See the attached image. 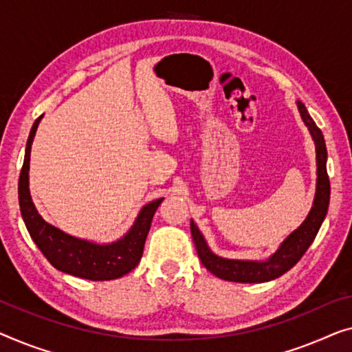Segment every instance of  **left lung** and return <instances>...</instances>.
<instances>
[{"label": "left lung", "mask_w": 352, "mask_h": 352, "mask_svg": "<svg viewBox=\"0 0 352 352\" xmlns=\"http://www.w3.org/2000/svg\"><path fill=\"white\" fill-rule=\"evenodd\" d=\"M297 109L303 123H305L308 131H310V135L314 142V148H316L318 178L313 207L310 210V213L307 214L305 221H303L296 230H292V232L283 240L281 245L278 246L275 253L265 261L228 259L214 254L207 245L202 232L196 226V223L191 219V235L194 245H196L199 259H201L202 265L206 267L208 272H212L214 276L221 278V280L234 283H265L286 274V272L292 269V267L300 261L302 256L305 254L308 246L313 243L314 237H316L324 218H326L330 201L326 140H324L321 129H319L316 123L313 122L307 107L303 106L300 101H297Z\"/></svg>", "instance_id": "left-lung-1"}]
</instances>
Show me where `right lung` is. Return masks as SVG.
Masks as SVG:
<instances>
[{"instance_id":"1","label":"right lung","mask_w":352,"mask_h":352,"mask_svg":"<svg viewBox=\"0 0 352 352\" xmlns=\"http://www.w3.org/2000/svg\"><path fill=\"white\" fill-rule=\"evenodd\" d=\"M42 117L44 115L36 120L30 131L23 167L19 178L20 212H22V218L31 239L47 261L63 274L91 281L115 280V278L129 274L142 258L151 219L164 197L145 204L128 232L122 239L110 243H96L91 240L78 239L55 228L54 224L47 223L39 214L38 208L34 207L30 194L31 145H33L36 129H38Z\"/></svg>"}]
</instances>
